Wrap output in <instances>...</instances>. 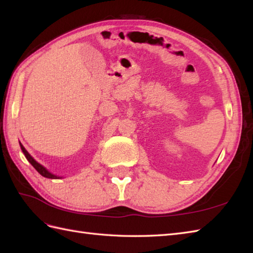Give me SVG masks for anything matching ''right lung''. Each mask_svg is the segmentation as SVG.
I'll use <instances>...</instances> for the list:
<instances>
[{
  "mask_svg": "<svg viewBox=\"0 0 253 253\" xmlns=\"http://www.w3.org/2000/svg\"><path fill=\"white\" fill-rule=\"evenodd\" d=\"M20 148H21V151H23V153L25 154V157H26V159L29 161V163L34 166V168L37 169V171L39 174H41L42 176L43 177H45V178H51V179H56V178H61L60 176H56V175H54V174H52L51 171H49L47 170L44 166H42L40 163H38L37 161L31 157V155L27 152V150L24 148V146L23 144L20 143Z\"/></svg>",
  "mask_w": 253,
  "mask_h": 253,
  "instance_id": "obj_1",
  "label": "right lung"
}]
</instances>
